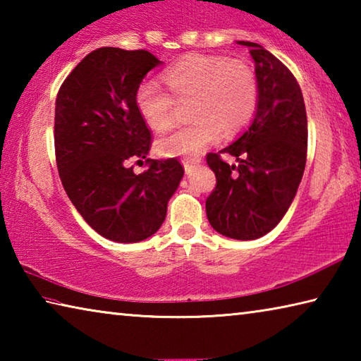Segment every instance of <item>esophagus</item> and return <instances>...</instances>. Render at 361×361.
Instances as JSON below:
<instances>
[{
	"instance_id": "34e87169",
	"label": "esophagus",
	"mask_w": 361,
	"mask_h": 361,
	"mask_svg": "<svg viewBox=\"0 0 361 361\" xmlns=\"http://www.w3.org/2000/svg\"><path fill=\"white\" fill-rule=\"evenodd\" d=\"M200 161L199 159H185V161H183V166H185V170L186 172H191V170L197 166Z\"/></svg>"
}]
</instances>
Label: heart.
I'll return each mask as SVG.
<instances>
[{
	"label": "heart",
	"mask_w": 361,
	"mask_h": 361,
	"mask_svg": "<svg viewBox=\"0 0 361 361\" xmlns=\"http://www.w3.org/2000/svg\"><path fill=\"white\" fill-rule=\"evenodd\" d=\"M165 89L156 81H143L135 90V106L152 130L172 127L176 103L191 100L192 121L157 140L156 148L166 156H197L221 135L245 129L259 102V84L245 60L192 54L162 75Z\"/></svg>",
	"instance_id": "b5f03b06"
}]
</instances>
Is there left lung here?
<instances>
[{
  "mask_svg": "<svg viewBox=\"0 0 361 361\" xmlns=\"http://www.w3.org/2000/svg\"><path fill=\"white\" fill-rule=\"evenodd\" d=\"M239 44L250 47L256 63L258 109L239 140L207 154L216 186L207 197L205 210L219 234L253 240L276 228L295 199L307 157V116L293 73L256 42ZM224 152L238 164L224 163Z\"/></svg>",
  "mask_w": 361,
  "mask_h": 361,
  "instance_id": "1",
  "label": "left lung"
}]
</instances>
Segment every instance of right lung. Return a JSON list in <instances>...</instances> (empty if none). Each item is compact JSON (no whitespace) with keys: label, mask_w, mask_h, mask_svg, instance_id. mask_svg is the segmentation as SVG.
<instances>
[{"label":"right lung","mask_w":361,"mask_h":361,"mask_svg":"<svg viewBox=\"0 0 361 361\" xmlns=\"http://www.w3.org/2000/svg\"><path fill=\"white\" fill-rule=\"evenodd\" d=\"M159 63L143 49H95L57 94L54 143L60 180L85 223L113 242H140L154 234L185 173L176 157L147 159L149 170L140 176L130 166L151 149L135 90Z\"/></svg>","instance_id":"1"}]
</instances>
